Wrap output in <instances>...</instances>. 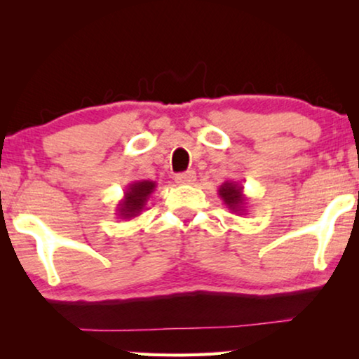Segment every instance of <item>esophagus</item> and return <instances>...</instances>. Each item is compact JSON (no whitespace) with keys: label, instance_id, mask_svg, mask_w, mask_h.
Here are the masks:
<instances>
[{"label":"esophagus","instance_id":"esophagus-1","mask_svg":"<svg viewBox=\"0 0 359 359\" xmlns=\"http://www.w3.org/2000/svg\"><path fill=\"white\" fill-rule=\"evenodd\" d=\"M175 181L178 184H193L196 181V173L194 171H186V173H180L175 176Z\"/></svg>","mask_w":359,"mask_h":359}]
</instances>
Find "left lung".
<instances>
[{
    "label": "left lung",
    "instance_id": "obj_1",
    "mask_svg": "<svg viewBox=\"0 0 359 359\" xmlns=\"http://www.w3.org/2000/svg\"><path fill=\"white\" fill-rule=\"evenodd\" d=\"M217 193L219 198L222 199V203L225 204V208H227L232 214L245 215L248 212V198L243 193V186L237 183V181H224V183L219 186Z\"/></svg>",
    "mask_w": 359,
    "mask_h": 359
}]
</instances>
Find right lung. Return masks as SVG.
Segmentation results:
<instances>
[{
    "instance_id": "right-lung-1",
    "label": "right lung",
    "mask_w": 359,
    "mask_h": 359,
    "mask_svg": "<svg viewBox=\"0 0 359 359\" xmlns=\"http://www.w3.org/2000/svg\"><path fill=\"white\" fill-rule=\"evenodd\" d=\"M156 188L155 181L140 180L132 181L127 184L124 191V198H122L116 205V215L122 220H132L145 210L147 201L150 199L151 193Z\"/></svg>"
}]
</instances>
